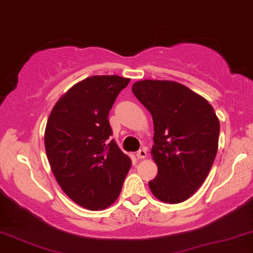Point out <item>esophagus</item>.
Here are the masks:
<instances>
[{
    "label": "esophagus",
    "instance_id": "obj_1",
    "mask_svg": "<svg viewBox=\"0 0 253 253\" xmlns=\"http://www.w3.org/2000/svg\"><path fill=\"white\" fill-rule=\"evenodd\" d=\"M147 157V150L142 148V149H140L139 151L136 153V158L137 160H142V158H146Z\"/></svg>",
    "mask_w": 253,
    "mask_h": 253
}]
</instances>
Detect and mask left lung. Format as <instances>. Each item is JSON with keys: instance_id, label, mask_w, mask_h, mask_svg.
I'll list each match as a JSON object with an SVG mask.
<instances>
[{"instance_id": "8db88e82", "label": "left lung", "mask_w": 253, "mask_h": 253, "mask_svg": "<svg viewBox=\"0 0 253 253\" xmlns=\"http://www.w3.org/2000/svg\"><path fill=\"white\" fill-rule=\"evenodd\" d=\"M132 91L154 121L151 155L158 172L150 190L164 203H183L203 185L216 156L220 123L215 111L172 81H139Z\"/></svg>"}]
</instances>
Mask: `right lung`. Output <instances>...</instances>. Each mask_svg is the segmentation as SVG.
<instances>
[{
  "label": "right lung",
  "mask_w": 253,
  "mask_h": 253,
  "mask_svg": "<svg viewBox=\"0 0 253 253\" xmlns=\"http://www.w3.org/2000/svg\"><path fill=\"white\" fill-rule=\"evenodd\" d=\"M129 81L118 75L87 77L56 102L47 121L45 149L53 174L70 199L87 210L111 206L132 166L110 140L107 119Z\"/></svg>",
  "instance_id": "obj_1"
}]
</instances>
